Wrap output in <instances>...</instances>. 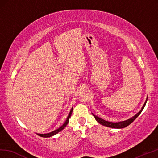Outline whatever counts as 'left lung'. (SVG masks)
I'll return each mask as SVG.
<instances>
[{"mask_svg":"<svg viewBox=\"0 0 158 158\" xmlns=\"http://www.w3.org/2000/svg\"><path fill=\"white\" fill-rule=\"evenodd\" d=\"M147 101H148V97H147L146 98V100L145 102V103L143 104V106H142V108L141 109V110L139 111L138 113H137L136 114H135L134 116L132 117V118L128 119V120H124V121H121V122H118V123H112V122H109V121H107V120H105L104 119H102L101 118H100V117H98L96 115H94V114L92 113L93 116H94L95 119H96L98 122L101 124L103 126H106V127H110V128H114V129H123V128H124V127H127V126H129L130 124H131L133 122V121L136 119L137 117L140 115V114L141 113L142 110H143L144 107L145 106V104L147 103Z\"/></svg>","mask_w":158,"mask_h":158,"instance_id":"1","label":"left lung"}]
</instances>
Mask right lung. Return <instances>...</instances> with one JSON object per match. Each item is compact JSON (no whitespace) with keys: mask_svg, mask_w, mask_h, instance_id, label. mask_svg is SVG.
Instances as JSON below:
<instances>
[{"mask_svg":"<svg viewBox=\"0 0 158 158\" xmlns=\"http://www.w3.org/2000/svg\"><path fill=\"white\" fill-rule=\"evenodd\" d=\"M72 112H73V108L71 109L70 112H69V115H68V116H67V119H66V120H65V122L64 123V124H62V125L61 127H60L59 128H58V129H57L56 130H54V131H52V132H50V133H46V134H40V133H37V134L39 135V136H40V137H46H46H52V136H54V135H56L57 133H59V132H60L62 130H63V129H64V128L66 127V126L67 125V124H68V123H69V118H71V116Z\"/></svg>","mask_w":158,"mask_h":158,"instance_id":"obj_1","label":"right lung"}]
</instances>
